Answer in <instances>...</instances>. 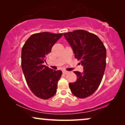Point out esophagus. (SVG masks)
<instances>
[{"instance_id":"obj_1","label":"esophagus","mask_w":125,"mask_h":125,"mask_svg":"<svg viewBox=\"0 0 125 125\" xmlns=\"http://www.w3.org/2000/svg\"><path fill=\"white\" fill-rule=\"evenodd\" d=\"M62 72H63V73L65 74H66V73H68V71H65V70H63V71H62Z\"/></svg>"}]
</instances>
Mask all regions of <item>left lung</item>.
Here are the masks:
<instances>
[{
	"mask_svg": "<svg viewBox=\"0 0 125 125\" xmlns=\"http://www.w3.org/2000/svg\"><path fill=\"white\" fill-rule=\"evenodd\" d=\"M74 57L80 60L83 72H74L77 80L69 83L73 94L79 98L92 94L98 88L106 68V51L103 42L96 35L83 30L64 33Z\"/></svg>",
	"mask_w": 125,
	"mask_h": 125,
	"instance_id": "8db88e82",
	"label": "left lung"
}]
</instances>
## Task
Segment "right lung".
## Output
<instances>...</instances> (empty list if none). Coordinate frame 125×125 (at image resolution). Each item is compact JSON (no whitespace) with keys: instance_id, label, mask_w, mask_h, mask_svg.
I'll list each match as a JSON object with an SVG mask.
<instances>
[{"instance_id":"right-lung-1","label":"right lung","mask_w":125,"mask_h":125,"mask_svg":"<svg viewBox=\"0 0 125 125\" xmlns=\"http://www.w3.org/2000/svg\"><path fill=\"white\" fill-rule=\"evenodd\" d=\"M63 36L42 32L31 35L21 49V65L27 84L35 95L48 99L56 94L62 72L46 66V56Z\"/></svg>"}]
</instances>
